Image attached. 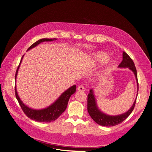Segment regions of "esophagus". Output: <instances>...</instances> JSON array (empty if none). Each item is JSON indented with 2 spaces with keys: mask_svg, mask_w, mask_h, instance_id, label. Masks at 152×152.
Segmentation results:
<instances>
[{
  "mask_svg": "<svg viewBox=\"0 0 152 152\" xmlns=\"http://www.w3.org/2000/svg\"><path fill=\"white\" fill-rule=\"evenodd\" d=\"M77 91H85V88L83 87V86H82V85H79V86H78V87H77Z\"/></svg>",
  "mask_w": 152,
  "mask_h": 152,
  "instance_id": "obj_1",
  "label": "esophagus"
}]
</instances>
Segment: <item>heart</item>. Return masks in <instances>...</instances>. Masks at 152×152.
<instances>
[{
  "instance_id": "heart-1",
  "label": "heart",
  "mask_w": 152,
  "mask_h": 152,
  "mask_svg": "<svg viewBox=\"0 0 152 152\" xmlns=\"http://www.w3.org/2000/svg\"><path fill=\"white\" fill-rule=\"evenodd\" d=\"M109 58H110L109 55L102 51H99L94 53L93 55V57H92L93 62L95 66L103 65V64H104L106 62L108 61ZM113 67H114V62L112 61L107 62V63L105 66L104 71L105 72H110L113 68Z\"/></svg>"
}]
</instances>
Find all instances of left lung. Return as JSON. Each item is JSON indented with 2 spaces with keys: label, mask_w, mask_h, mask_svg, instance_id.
Masks as SVG:
<instances>
[{
  "label": "left lung",
  "mask_w": 152,
  "mask_h": 152,
  "mask_svg": "<svg viewBox=\"0 0 152 152\" xmlns=\"http://www.w3.org/2000/svg\"><path fill=\"white\" fill-rule=\"evenodd\" d=\"M118 68H128L131 70L134 74L137 83V92H138V82L137 78V73L136 67L132 59L125 52H123V60L118 67ZM138 95V93H137ZM136 99L135 100L134 104L131 107L130 109L126 113L117 115H107L102 111H101L98 107L96 97L94 93L93 89L90 90V93L88 94V101H87V110L88 113L92 119L98 124L100 126L110 127L117 125L122 123L124 120H126L129 115L133 111L136 103Z\"/></svg>",
  "instance_id": "left-lung-1"
}]
</instances>
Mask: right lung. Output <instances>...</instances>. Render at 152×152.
<instances>
[{
    "label": "right lung",
    "mask_w": 152,
    "mask_h": 152,
    "mask_svg": "<svg viewBox=\"0 0 152 152\" xmlns=\"http://www.w3.org/2000/svg\"><path fill=\"white\" fill-rule=\"evenodd\" d=\"M56 38H42L41 39L38 40L35 42H34L32 45H31L28 50H29L30 49L36 47L41 42H45V41H52L56 40ZM24 55H23L20 61L19 66L17 69L15 79L16 82V78L18 73V70L19 69L20 64L22 61ZM76 90V86L73 85L71 87L68 88L66 91L63 92L61 95L58 98V99L54 102L52 104L49 106L48 107L44 108V109L41 110H34L31 107H29L27 105H26L21 100L18 93L17 91L16 88V85L15 86V97L19 103V104L20 105L21 109H22L23 111L25 113V114L31 119L35 120L36 121L38 122H45V123H50L52 121H53L56 120L64 111L66 110L68 102L69 100L70 97L72 94H73Z\"/></svg>",
    "instance_id": "obj_1"
}]
</instances>
